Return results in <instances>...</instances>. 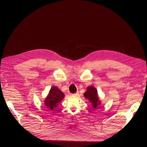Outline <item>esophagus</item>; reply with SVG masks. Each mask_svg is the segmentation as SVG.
<instances>
[{"mask_svg":"<svg viewBox=\"0 0 147 147\" xmlns=\"http://www.w3.org/2000/svg\"><path fill=\"white\" fill-rule=\"evenodd\" d=\"M78 95H79V93H78V92H77V93H76V94H71V95H72V96H78Z\"/></svg>","mask_w":147,"mask_h":147,"instance_id":"1","label":"esophagus"}]
</instances>
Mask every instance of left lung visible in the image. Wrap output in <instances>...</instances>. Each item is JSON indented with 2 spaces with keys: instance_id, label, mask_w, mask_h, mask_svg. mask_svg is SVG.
I'll return each mask as SVG.
<instances>
[{
  "instance_id": "1",
  "label": "left lung",
  "mask_w": 147,
  "mask_h": 147,
  "mask_svg": "<svg viewBox=\"0 0 147 147\" xmlns=\"http://www.w3.org/2000/svg\"><path fill=\"white\" fill-rule=\"evenodd\" d=\"M84 96L89 99L94 109H96L101 104V102L99 101V98L98 97L97 90L93 86H89L87 88V90L84 94Z\"/></svg>"
}]
</instances>
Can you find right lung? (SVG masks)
Here are the masks:
<instances>
[{
    "label": "right lung",
    "instance_id": "1",
    "mask_svg": "<svg viewBox=\"0 0 147 147\" xmlns=\"http://www.w3.org/2000/svg\"><path fill=\"white\" fill-rule=\"evenodd\" d=\"M64 94L58 88L53 86L50 91L48 97L46 98L45 104L49 110H53L57 107L58 104L63 100Z\"/></svg>",
    "mask_w": 147,
    "mask_h": 147
}]
</instances>
